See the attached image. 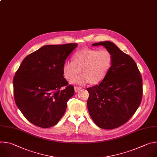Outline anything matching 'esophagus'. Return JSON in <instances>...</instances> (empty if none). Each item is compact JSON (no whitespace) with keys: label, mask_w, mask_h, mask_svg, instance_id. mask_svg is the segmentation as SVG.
<instances>
[{"label":"esophagus","mask_w":157,"mask_h":157,"mask_svg":"<svg viewBox=\"0 0 157 157\" xmlns=\"http://www.w3.org/2000/svg\"><path fill=\"white\" fill-rule=\"evenodd\" d=\"M74 89H75V92H77V91H78L79 90H80L82 89V88H81V87H79V86H75V87H74Z\"/></svg>","instance_id":"obj_1"}]
</instances>
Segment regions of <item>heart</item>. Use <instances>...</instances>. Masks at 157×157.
I'll return each instance as SVG.
<instances>
[{"label":"heart","instance_id":"b5f03b06","mask_svg":"<svg viewBox=\"0 0 157 157\" xmlns=\"http://www.w3.org/2000/svg\"><path fill=\"white\" fill-rule=\"evenodd\" d=\"M111 53L106 49H83L73 56V62L66 60L62 67L66 79L71 80L79 73L82 74L71 82L73 84L85 85L90 83L97 85L101 83L107 75L112 64Z\"/></svg>","mask_w":157,"mask_h":157}]
</instances>
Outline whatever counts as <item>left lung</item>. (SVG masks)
Here are the masks:
<instances>
[{
  "label": "left lung",
  "mask_w": 157,
  "mask_h": 157,
  "mask_svg": "<svg viewBox=\"0 0 157 157\" xmlns=\"http://www.w3.org/2000/svg\"><path fill=\"white\" fill-rule=\"evenodd\" d=\"M103 46L112 55V64L99 84L87 88L89 114L97 126L113 129L127 122L140 105L142 78L132 58L111 41L93 43Z\"/></svg>",
  "instance_id": "obj_1"
}]
</instances>
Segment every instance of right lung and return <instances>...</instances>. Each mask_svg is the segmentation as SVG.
Masks as SVG:
<instances>
[{"mask_svg":"<svg viewBox=\"0 0 157 157\" xmlns=\"http://www.w3.org/2000/svg\"><path fill=\"white\" fill-rule=\"evenodd\" d=\"M77 46H44L27 56L16 72L13 80L15 103L35 126L52 127L65 113L74 88L64 78L62 67Z\"/></svg>","mask_w":157,"mask_h":157,"instance_id":"right-lung-1","label":"right lung"}]
</instances>
